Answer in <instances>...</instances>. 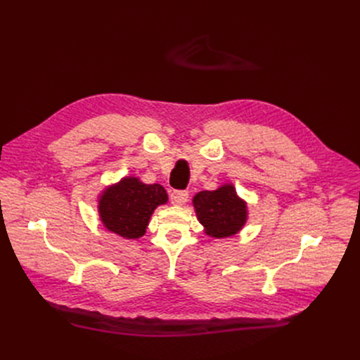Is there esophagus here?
<instances>
[{
    "instance_id": "obj_1",
    "label": "esophagus",
    "mask_w": 360,
    "mask_h": 360,
    "mask_svg": "<svg viewBox=\"0 0 360 360\" xmlns=\"http://www.w3.org/2000/svg\"><path fill=\"white\" fill-rule=\"evenodd\" d=\"M189 199V192L187 191H174L169 195V200L173 205H184Z\"/></svg>"
}]
</instances>
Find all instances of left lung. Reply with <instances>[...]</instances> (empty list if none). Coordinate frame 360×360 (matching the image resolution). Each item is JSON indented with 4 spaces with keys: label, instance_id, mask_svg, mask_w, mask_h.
Segmentation results:
<instances>
[{
    "label": "left lung",
    "instance_id": "1",
    "mask_svg": "<svg viewBox=\"0 0 360 360\" xmlns=\"http://www.w3.org/2000/svg\"><path fill=\"white\" fill-rule=\"evenodd\" d=\"M193 205L207 234L217 238L236 234L246 221V205L237 198L230 184L218 191L199 192L193 198Z\"/></svg>",
    "mask_w": 360,
    "mask_h": 360
}]
</instances>
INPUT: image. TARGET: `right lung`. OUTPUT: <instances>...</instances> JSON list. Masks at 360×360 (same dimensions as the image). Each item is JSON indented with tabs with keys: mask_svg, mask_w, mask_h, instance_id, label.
<instances>
[{
	"mask_svg": "<svg viewBox=\"0 0 360 360\" xmlns=\"http://www.w3.org/2000/svg\"><path fill=\"white\" fill-rule=\"evenodd\" d=\"M167 199L161 184H143L129 177L101 196L99 215L110 231L124 238H138L145 234L153 210Z\"/></svg>",
	"mask_w": 360,
	"mask_h": 360,
	"instance_id": "1",
	"label": "right lung"
}]
</instances>
